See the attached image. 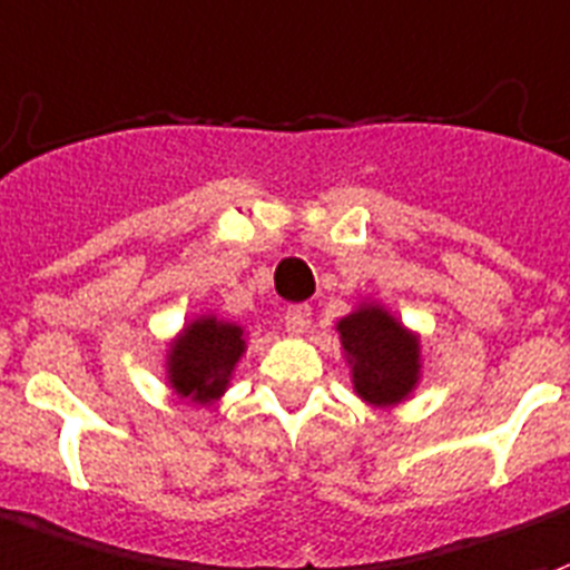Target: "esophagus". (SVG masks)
Wrapping results in <instances>:
<instances>
[{
    "mask_svg": "<svg viewBox=\"0 0 570 570\" xmlns=\"http://www.w3.org/2000/svg\"><path fill=\"white\" fill-rule=\"evenodd\" d=\"M312 324V312L309 306H294V309L285 312V331L291 336H303V333L309 331Z\"/></svg>",
    "mask_w": 570,
    "mask_h": 570,
    "instance_id": "esophagus-1",
    "label": "esophagus"
}]
</instances>
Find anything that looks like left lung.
Here are the masks:
<instances>
[{
  "mask_svg": "<svg viewBox=\"0 0 570 570\" xmlns=\"http://www.w3.org/2000/svg\"><path fill=\"white\" fill-rule=\"evenodd\" d=\"M354 393L375 409L409 400L421 382V336L412 333L382 303L363 301L336 321Z\"/></svg>",
  "mask_w": 570,
  "mask_h": 570,
  "instance_id": "8db88e82",
  "label": "left lung"
}]
</instances>
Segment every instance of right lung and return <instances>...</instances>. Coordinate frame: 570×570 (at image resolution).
I'll return each mask as SVG.
<instances>
[{"label": "right lung", "mask_w": 570, "mask_h": 570, "mask_svg": "<svg viewBox=\"0 0 570 570\" xmlns=\"http://www.w3.org/2000/svg\"><path fill=\"white\" fill-rule=\"evenodd\" d=\"M246 351V331L234 321L198 315L170 340L165 370L170 391L195 405H213L225 396L234 366Z\"/></svg>", "instance_id": "obj_1"}]
</instances>
